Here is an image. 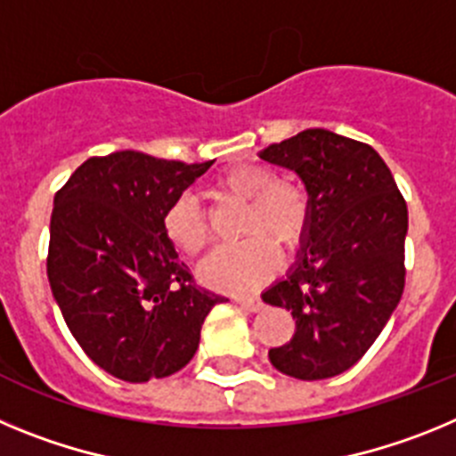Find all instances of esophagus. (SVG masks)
I'll return each mask as SVG.
<instances>
[{"label": "esophagus", "instance_id": "34e87169", "mask_svg": "<svg viewBox=\"0 0 456 456\" xmlns=\"http://www.w3.org/2000/svg\"><path fill=\"white\" fill-rule=\"evenodd\" d=\"M232 301L240 304L244 310H248V313H257L265 305L260 297H232Z\"/></svg>", "mask_w": 456, "mask_h": 456}]
</instances>
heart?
Returning <instances> with one entry per match:
<instances>
[{"label":"heart","instance_id":"b5f03b06","mask_svg":"<svg viewBox=\"0 0 456 456\" xmlns=\"http://www.w3.org/2000/svg\"><path fill=\"white\" fill-rule=\"evenodd\" d=\"M219 196L244 203L240 237L200 267V278L221 292H251L276 272L272 248L292 251L304 241L313 215L308 189L292 178H278L265 164H240L219 173L212 183ZM164 235L184 256H200L209 244V228L191 196L173 200L164 215Z\"/></svg>","mask_w":456,"mask_h":456}]
</instances>
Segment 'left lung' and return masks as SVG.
Here are the masks:
<instances>
[{
  "label": "left lung",
  "instance_id": "8db88e82",
  "mask_svg": "<svg viewBox=\"0 0 456 456\" xmlns=\"http://www.w3.org/2000/svg\"><path fill=\"white\" fill-rule=\"evenodd\" d=\"M260 157L292 168L313 203L299 260L263 294L294 320L269 361L304 381L336 377L372 347L400 304L406 200L372 146L336 132L304 130Z\"/></svg>",
  "mask_w": 456,
  "mask_h": 456
}]
</instances>
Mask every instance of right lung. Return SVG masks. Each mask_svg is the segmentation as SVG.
<instances>
[{"instance_id":"right-lung-1","label":"right lung","mask_w":456,"mask_h":456,"mask_svg":"<svg viewBox=\"0 0 456 456\" xmlns=\"http://www.w3.org/2000/svg\"><path fill=\"white\" fill-rule=\"evenodd\" d=\"M215 164L136 151L91 157L54 196L47 278L93 363L143 384L178 372L225 301L200 288L164 235V215Z\"/></svg>"}]
</instances>
